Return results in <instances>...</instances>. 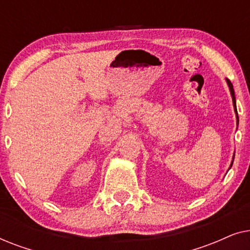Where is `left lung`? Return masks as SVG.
<instances>
[{
    "mask_svg": "<svg viewBox=\"0 0 250 250\" xmlns=\"http://www.w3.org/2000/svg\"><path fill=\"white\" fill-rule=\"evenodd\" d=\"M227 83H228V86H229V90H230V93H231V97H232V102H233V108H234V112H235V117H237V126L239 125V117H238V111H237V104H235V95H234V90H233V85L230 81L227 78ZM233 160H234V153H233V158H232V162H231V165L229 167V169L232 167V164H233Z\"/></svg>",
    "mask_w": 250,
    "mask_h": 250,
    "instance_id": "left-lung-1",
    "label": "left lung"
}]
</instances>
